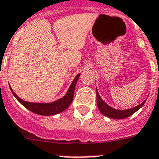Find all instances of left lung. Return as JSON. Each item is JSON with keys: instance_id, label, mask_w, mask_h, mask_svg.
I'll list each match as a JSON object with an SVG mask.
<instances>
[{"instance_id": "8db88e82", "label": "left lung", "mask_w": 159, "mask_h": 159, "mask_svg": "<svg viewBox=\"0 0 159 159\" xmlns=\"http://www.w3.org/2000/svg\"><path fill=\"white\" fill-rule=\"evenodd\" d=\"M96 100H97L98 108H99L100 112L104 116H107V117H110V118H113V119H123V118H126V117H129V116L132 115L138 109H140L144 105V103H145V100H144L143 103H141V104L137 105V106L134 107L132 109H126V110H118V109H113L112 107L108 105L105 102L103 101V100H102L100 95H99V94H98L97 90H96Z\"/></svg>"}]
</instances>
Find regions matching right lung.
<instances>
[{"label":"right lung","mask_w":159,"mask_h":159,"mask_svg":"<svg viewBox=\"0 0 159 159\" xmlns=\"http://www.w3.org/2000/svg\"><path fill=\"white\" fill-rule=\"evenodd\" d=\"M79 76L80 74H77L76 76V77L73 81L72 84H71L70 87L68 88L66 95H64L63 98H61V99H59V100H56L55 102H52V103H47V104L46 103H43L42 104V103H31V102L24 101V100H21L13 91L12 89L10 88V90L12 91L13 95H15V97L19 100V103L23 104L26 109H28L31 112L37 113V114H39V115H55V114H57V113H62L63 111L68 109V106L71 104L73 99V95H74V90H75L76 84H77V79H78Z\"/></svg>","instance_id":"1"}]
</instances>
